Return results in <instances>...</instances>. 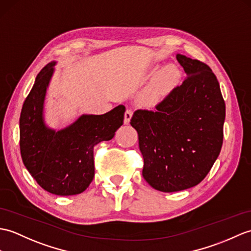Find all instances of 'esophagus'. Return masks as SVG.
<instances>
[{
  "instance_id": "obj_1",
  "label": "esophagus",
  "mask_w": 251,
  "mask_h": 251,
  "mask_svg": "<svg viewBox=\"0 0 251 251\" xmlns=\"http://www.w3.org/2000/svg\"><path fill=\"white\" fill-rule=\"evenodd\" d=\"M132 113H133V110L131 108H127L126 112H125V119H124V122L125 124H128L130 122V119L132 116Z\"/></svg>"
}]
</instances>
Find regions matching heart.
Here are the masks:
<instances>
[{
  "mask_svg": "<svg viewBox=\"0 0 251 251\" xmlns=\"http://www.w3.org/2000/svg\"><path fill=\"white\" fill-rule=\"evenodd\" d=\"M180 79V73L174 65H169L157 74L147 90V97L151 101L164 98L176 87Z\"/></svg>",
  "mask_w": 251,
  "mask_h": 251,
  "instance_id": "heart-1",
  "label": "heart"
}]
</instances>
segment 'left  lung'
Instances as JSON below:
<instances>
[{
	"label": "left lung",
	"instance_id": "obj_1",
	"mask_svg": "<svg viewBox=\"0 0 251 251\" xmlns=\"http://www.w3.org/2000/svg\"><path fill=\"white\" fill-rule=\"evenodd\" d=\"M187 77L155 106L130 120L143 156L142 176L153 188L173 192L202 182L220 153L226 104L216 75L199 60L177 54Z\"/></svg>",
	"mask_w": 251,
	"mask_h": 251
}]
</instances>
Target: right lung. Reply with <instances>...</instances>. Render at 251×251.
<instances>
[{"mask_svg":"<svg viewBox=\"0 0 251 251\" xmlns=\"http://www.w3.org/2000/svg\"><path fill=\"white\" fill-rule=\"evenodd\" d=\"M55 63L39 72L20 114V153L23 164L37 184L56 196L84 191L94 177V148L108 141L123 125L125 107L102 115H82L60 131L47 128L43 104Z\"/></svg>","mask_w":251,"mask_h":251,"instance_id":"1","label":"right lung"}]
</instances>
